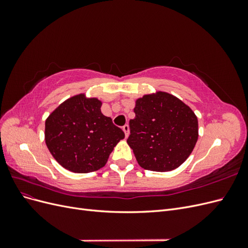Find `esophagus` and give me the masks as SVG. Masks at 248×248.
<instances>
[{"label": "esophagus", "instance_id": "esophagus-1", "mask_svg": "<svg viewBox=\"0 0 248 248\" xmlns=\"http://www.w3.org/2000/svg\"><path fill=\"white\" fill-rule=\"evenodd\" d=\"M122 129H123L124 133H125V138L128 137L129 136V126L128 125H124Z\"/></svg>", "mask_w": 248, "mask_h": 248}]
</instances>
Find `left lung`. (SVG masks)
<instances>
[{
    "instance_id": "left-lung-1",
    "label": "left lung",
    "mask_w": 248,
    "mask_h": 248,
    "mask_svg": "<svg viewBox=\"0 0 248 248\" xmlns=\"http://www.w3.org/2000/svg\"><path fill=\"white\" fill-rule=\"evenodd\" d=\"M127 144L140 167L170 171L188 158L199 138L198 117L176 96L156 91L136 100Z\"/></svg>"
}]
</instances>
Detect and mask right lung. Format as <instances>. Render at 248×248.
<instances>
[{
  "label": "right lung",
  "instance_id": "right-lung-1",
  "mask_svg": "<svg viewBox=\"0 0 248 248\" xmlns=\"http://www.w3.org/2000/svg\"><path fill=\"white\" fill-rule=\"evenodd\" d=\"M101 106L98 98L80 93L63 101L46 118V144L64 169L78 174L98 170L125 138L122 129L102 114Z\"/></svg>",
  "mask_w": 248,
  "mask_h": 248
}]
</instances>
